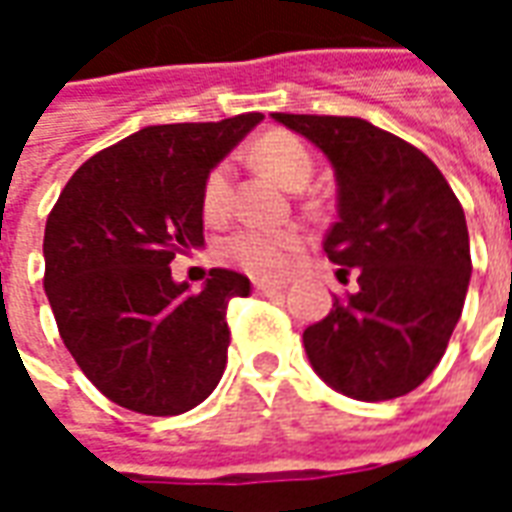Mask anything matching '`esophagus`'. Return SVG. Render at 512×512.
Here are the masks:
<instances>
[{"label": "esophagus", "mask_w": 512, "mask_h": 512, "mask_svg": "<svg viewBox=\"0 0 512 512\" xmlns=\"http://www.w3.org/2000/svg\"><path fill=\"white\" fill-rule=\"evenodd\" d=\"M255 290L257 293H263V296H268V293H279V290H285V282H255Z\"/></svg>", "instance_id": "esophagus-1"}]
</instances>
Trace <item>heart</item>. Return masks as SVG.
<instances>
[{"mask_svg":"<svg viewBox=\"0 0 512 512\" xmlns=\"http://www.w3.org/2000/svg\"><path fill=\"white\" fill-rule=\"evenodd\" d=\"M252 156L271 178L288 189H301L312 175V156L299 136L288 131H271L257 139ZM233 169L216 164L202 183V213L211 222H222L230 213ZM304 246V235L296 227L268 230V227H241L219 244V257L263 279L282 277Z\"/></svg>","mask_w":512,"mask_h":512,"instance_id":"1","label":"heart"}]
</instances>
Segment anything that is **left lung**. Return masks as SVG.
Masks as SVG:
<instances>
[{
	"instance_id": "obj_1",
	"label": "left lung",
	"mask_w": 512,
	"mask_h": 512,
	"mask_svg": "<svg viewBox=\"0 0 512 512\" xmlns=\"http://www.w3.org/2000/svg\"><path fill=\"white\" fill-rule=\"evenodd\" d=\"M271 117L329 158L337 222L323 252L359 274V290L304 332L312 370L365 403L408 395L439 365L466 301L461 202L422 150L362 117Z\"/></svg>"
}]
</instances>
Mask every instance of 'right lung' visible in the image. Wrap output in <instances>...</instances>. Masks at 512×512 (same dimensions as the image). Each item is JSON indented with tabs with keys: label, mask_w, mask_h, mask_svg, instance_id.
<instances>
[{
	"label": "right lung",
	"mask_w": 512,
	"mask_h": 512,
	"mask_svg": "<svg viewBox=\"0 0 512 512\" xmlns=\"http://www.w3.org/2000/svg\"><path fill=\"white\" fill-rule=\"evenodd\" d=\"M263 120L147 126L65 183L43 235L54 321L82 373L112 403L172 417L200 406L227 365V304L249 279L211 268L200 293L169 263L205 244L202 183Z\"/></svg>",
	"instance_id": "obj_1"
}]
</instances>
